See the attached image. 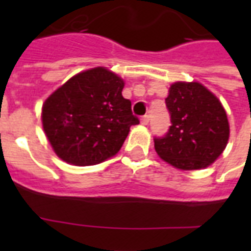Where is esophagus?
Here are the masks:
<instances>
[{
    "label": "esophagus",
    "instance_id": "obj_1",
    "mask_svg": "<svg viewBox=\"0 0 251 251\" xmlns=\"http://www.w3.org/2000/svg\"><path fill=\"white\" fill-rule=\"evenodd\" d=\"M141 122H142V125H149L150 116H143V117L141 118Z\"/></svg>",
    "mask_w": 251,
    "mask_h": 251
}]
</instances>
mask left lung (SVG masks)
<instances>
[{"label":"left lung","instance_id":"1","mask_svg":"<svg viewBox=\"0 0 251 251\" xmlns=\"http://www.w3.org/2000/svg\"><path fill=\"white\" fill-rule=\"evenodd\" d=\"M165 104L172 125L164 137L153 139L157 155L182 171L212 164L229 139V124L219 99L198 82H176Z\"/></svg>","mask_w":251,"mask_h":251}]
</instances>
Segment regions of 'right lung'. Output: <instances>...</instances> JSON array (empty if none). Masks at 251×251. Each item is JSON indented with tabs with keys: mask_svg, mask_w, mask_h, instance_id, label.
I'll return each mask as SVG.
<instances>
[{
	"mask_svg": "<svg viewBox=\"0 0 251 251\" xmlns=\"http://www.w3.org/2000/svg\"><path fill=\"white\" fill-rule=\"evenodd\" d=\"M124 80L105 68L76 74L43 105L45 135L57 156L70 164L95 165L114 156L130 126L139 120L122 96Z\"/></svg>",
	"mask_w": 251,
	"mask_h": 251,
	"instance_id": "obj_1",
	"label": "right lung"
}]
</instances>
